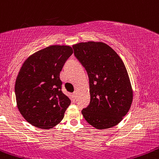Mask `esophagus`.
I'll return each mask as SVG.
<instances>
[{
    "mask_svg": "<svg viewBox=\"0 0 159 159\" xmlns=\"http://www.w3.org/2000/svg\"><path fill=\"white\" fill-rule=\"evenodd\" d=\"M72 94H73V97H76V95H77V92H76V91H75L74 93H73Z\"/></svg>",
    "mask_w": 159,
    "mask_h": 159,
    "instance_id": "34e87169",
    "label": "esophagus"
}]
</instances>
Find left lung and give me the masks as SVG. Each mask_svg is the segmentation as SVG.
Masks as SVG:
<instances>
[{
    "label": "left lung",
    "instance_id": "obj_1",
    "mask_svg": "<svg viewBox=\"0 0 159 159\" xmlns=\"http://www.w3.org/2000/svg\"><path fill=\"white\" fill-rule=\"evenodd\" d=\"M74 54L89 77L90 102L81 111L97 129L118 125L127 115L133 100V90L121 57L103 42H81L72 46Z\"/></svg>",
    "mask_w": 159,
    "mask_h": 159
}]
</instances>
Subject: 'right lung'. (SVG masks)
I'll use <instances>...</instances> for the list:
<instances>
[{
	"label": "right lung",
	"mask_w": 159,
	"mask_h": 159,
	"mask_svg": "<svg viewBox=\"0 0 159 159\" xmlns=\"http://www.w3.org/2000/svg\"><path fill=\"white\" fill-rule=\"evenodd\" d=\"M72 53L70 46L51 45L22 64L16 80V99L21 115L33 126L53 128L63 118L71 100L62 93L60 74Z\"/></svg>",
	"instance_id": "1"
}]
</instances>
